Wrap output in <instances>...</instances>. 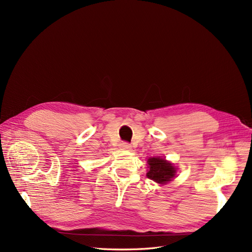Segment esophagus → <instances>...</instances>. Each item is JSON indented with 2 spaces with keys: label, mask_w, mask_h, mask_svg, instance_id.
I'll use <instances>...</instances> for the list:
<instances>
[{
  "label": "esophagus",
  "mask_w": 252,
  "mask_h": 252,
  "mask_svg": "<svg viewBox=\"0 0 252 252\" xmlns=\"http://www.w3.org/2000/svg\"><path fill=\"white\" fill-rule=\"evenodd\" d=\"M121 148H122V149H126V150H129V149H131V145L129 144V143L123 142V143H121Z\"/></svg>",
  "instance_id": "34e87169"
}]
</instances>
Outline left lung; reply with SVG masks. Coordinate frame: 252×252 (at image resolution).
<instances>
[{"instance_id": "8db88e82", "label": "left lung", "mask_w": 252, "mask_h": 252, "mask_svg": "<svg viewBox=\"0 0 252 252\" xmlns=\"http://www.w3.org/2000/svg\"><path fill=\"white\" fill-rule=\"evenodd\" d=\"M148 165L149 170L147 172V177L158 184H164V183L171 181L175 174V168L172 164L166 162L164 158H151L148 159Z\"/></svg>"}]
</instances>
